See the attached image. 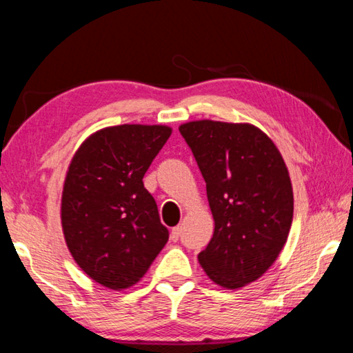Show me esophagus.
<instances>
[{"mask_svg": "<svg viewBox=\"0 0 353 353\" xmlns=\"http://www.w3.org/2000/svg\"><path fill=\"white\" fill-rule=\"evenodd\" d=\"M181 232H182V228L181 226H176L171 229V240H174V242H177L179 237H181Z\"/></svg>", "mask_w": 353, "mask_h": 353, "instance_id": "esophagus-1", "label": "esophagus"}]
</instances>
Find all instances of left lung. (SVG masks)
Returning a JSON list of instances; mask_svg holds the SVG:
<instances>
[{"label":"left lung","mask_w":353,"mask_h":353,"mask_svg":"<svg viewBox=\"0 0 353 353\" xmlns=\"http://www.w3.org/2000/svg\"><path fill=\"white\" fill-rule=\"evenodd\" d=\"M179 132L204 177L215 220L199 264L220 286L242 288L264 275L288 240L294 194L286 163L254 125L194 121Z\"/></svg>","instance_id":"obj_1"}]
</instances>
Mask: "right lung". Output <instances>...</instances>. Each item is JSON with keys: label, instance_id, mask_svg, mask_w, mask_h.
<instances>
[{"label": "right lung", "instance_id": "1", "mask_svg": "<svg viewBox=\"0 0 353 353\" xmlns=\"http://www.w3.org/2000/svg\"><path fill=\"white\" fill-rule=\"evenodd\" d=\"M165 125H116L89 137L67 171L61 221L72 256L105 288L138 283L170 237L143 177L165 146Z\"/></svg>", "mask_w": 353, "mask_h": 353}]
</instances>
